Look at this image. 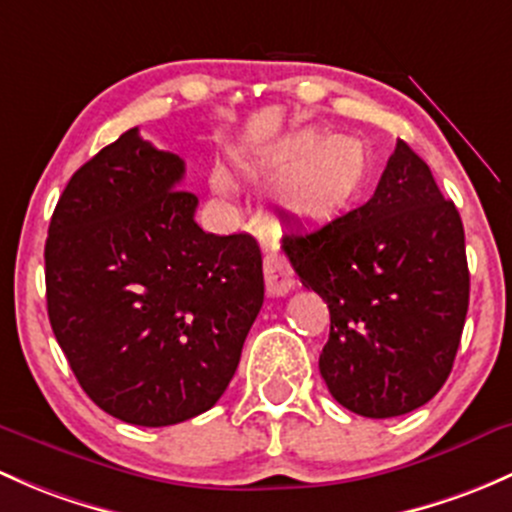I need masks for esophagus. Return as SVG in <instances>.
<instances>
[{"mask_svg":"<svg viewBox=\"0 0 512 512\" xmlns=\"http://www.w3.org/2000/svg\"><path fill=\"white\" fill-rule=\"evenodd\" d=\"M265 287L270 297H284L294 287L292 267L284 260L282 252H277L274 247L265 250Z\"/></svg>","mask_w":512,"mask_h":512,"instance_id":"1","label":"esophagus"}]
</instances>
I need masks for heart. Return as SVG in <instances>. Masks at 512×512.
<instances>
[{"instance_id": "b5f03b06", "label": "heart", "mask_w": 512, "mask_h": 512, "mask_svg": "<svg viewBox=\"0 0 512 512\" xmlns=\"http://www.w3.org/2000/svg\"><path fill=\"white\" fill-rule=\"evenodd\" d=\"M240 171L252 184L282 180L274 198L289 218L326 220L346 211L360 196L370 174V154L355 137L299 132L257 157L240 161ZM211 186L223 198L235 193L233 179L225 169H213Z\"/></svg>"}]
</instances>
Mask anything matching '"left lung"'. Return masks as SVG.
Returning a JSON list of instances; mask_svg holds the SVG:
<instances>
[{"label":"left lung","instance_id":"left-lung-1","mask_svg":"<svg viewBox=\"0 0 512 512\" xmlns=\"http://www.w3.org/2000/svg\"><path fill=\"white\" fill-rule=\"evenodd\" d=\"M306 289L328 304L321 378L360 417H400L446 383L469 311L461 215L400 139L373 198L284 238Z\"/></svg>","mask_w":512,"mask_h":512}]
</instances>
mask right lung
Masks as SVG:
<instances>
[{"label": "right lung", "instance_id": "add662e5", "mask_svg": "<svg viewBox=\"0 0 512 512\" xmlns=\"http://www.w3.org/2000/svg\"><path fill=\"white\" fill-rule=\"evenodd\" d=\"M184 171L129 129L71 176L43 252L48 319L75 378L139 427L211 410L265 299L260 245L203 233Z\"/></svg>", "mask_w": 512, "mask_h": 512}]
</instances>
